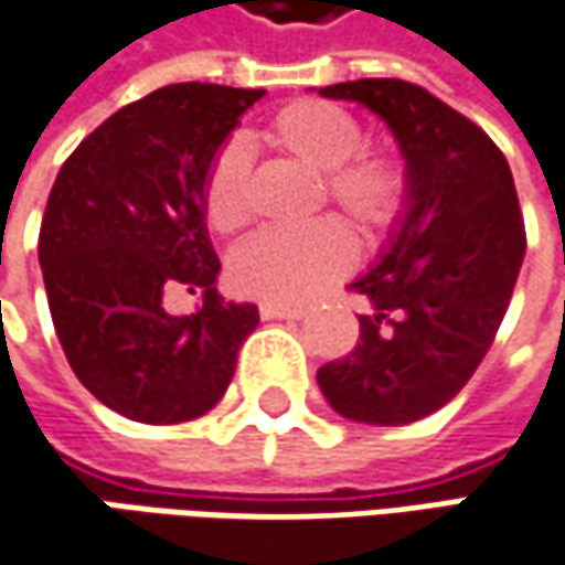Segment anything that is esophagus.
<instances>
[{
    "instance_id": "obj_1",
    "label": "esophagus",
    "mask_w": 565,
    "mask_h": 565,
    "mask_svg": "<svg viewBox=\"0 0 565 565\" xmlns=\"http://www.w3.org/2000/svg\"><path fill=\"white\" fill-rule=\"evenodd\" d=\"M308 315V308L301 305H279V301H260V317L264 320H298Z\"/></svg>"
}]
</instances>
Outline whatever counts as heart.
Instances as JSON below:
<instances>
[{
  "label": "heart",
  "instance_id": "obj_1",
  "mask_svg": "<svg viewBox=\"0 0 565 565\" xmlns=\"http://www.w3.org/2000/svg\"><path fill=\"white\" fill-rule=\"evenodd\" d=\"M273 150L320 175V194L361 235H377L405 204V172L386 157H355L359 121L327 99H295L264 128ZM204 220L213 232L248 223V157L238 143L223 147L206 169ZM352 267V242L337 223L267 228L228 260V276L245 295L270 301H305Z\"/></svg>",
  "mask_w": 565,
  "mask_h": 565
}]
</instances>
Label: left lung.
<instances>
[{
    "label": "left lung",
    "instance_id": "left-lung-1",
    "mask_svg": "<svg viewBox=\"0 0 565 565\" xmlns=\"http://www.w3.org/2000/svg\"><path fill=\"white\" fill-rule=\"evenodd\" d=\"M320 97L371 109L399 143L405 204L364 295L359 342L317 371L342 418L380 427L422 422L478 371L510 308L525 226L500 147L444 99L399 77H361Z\"/></svg>",
    "mask_w": 565,
    "mask_h": 565
}]
</instances>
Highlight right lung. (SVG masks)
Instances as JSON below:
<instances>
[{
	"label": "right lung",
	"instance_id": "add662e5",
	"mask_svg": "<svg viewBox=\"0 0 565 565\" xmlns=\"http://www.w3.org/2000/svg\"><path fill=\"white\" fill-rule=\"evenodd\" d=\"M264 90L169 84L77 143L40 226V270L62 352L106 408L141 424L206 415L260 315L216 292L204 182ZM169 291L201 294L169 316Z\"/></svg>",
	"mask_w": 565,
	"mask_h": 565
}]
</instances>
